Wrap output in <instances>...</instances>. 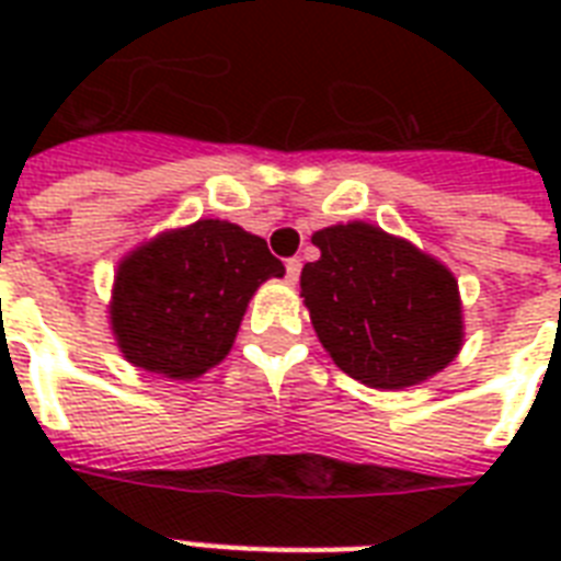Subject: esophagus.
<instances>
[{
  "instance_id": "obj_1",
  "label": "esophagus",
  "mask_w": 561,
  "mask_h": 561,
  "mask_svg": "<svg viewBox=\"0 0 561 561\" xmlns=\"http://www.w3.org/2000/svg\"><path fill=\"white\" fill-rule=\"evenodd\" d=\"M299 271H302V262H299V259H288V262H285V276H288L290 285L299 279Z\"/></svg>"
}]
</instances>
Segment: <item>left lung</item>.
<instances>
[{"label":"left lung","mask_w":561,"mask_h":561,"mask_svg":"<svg viewBox=\"0 0 561 561\" xmlns=\"http://www.w3.org/2000/svg\"><path fill=\"white\" fill-rule=\"evenodd\" d=\"M320 259L299 285L332 360L375 390H401L443 373L462 346L454 273L427 253L352 220L311 236Z\"/></svg>","instance_id":"obj_1"}]
</instances>
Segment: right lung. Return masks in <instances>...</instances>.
Wrapping results in <instances>:
<instances>
[{
    "mask_svg": "<svg viewBox=\"0 0 561 561\" xmlns=\"http://www.w3.org/2000/svg\"><path fill=\"white\" fill-rule=\"evenodd\" d=\"M285 264L229 220H197L136 247L118 264L110 325L134 367L197 378L232 350L247 302Z\"/></svg>",
    "mask_w": 561,
    "mask_h": 561,
    "instance_id": "add662e5",
    "label": "right lung"
}]
</instances>
